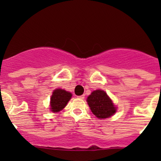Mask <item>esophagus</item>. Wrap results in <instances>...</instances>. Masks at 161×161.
Segmentation results:
<instances>
[{
	"instance_id": "34e87169",
	"label": "esophagus",
	"mask_w": 161,
	"mask_h": 161,
	"mask_svg": "<svg viewBox=\"0 0 161 161\" xmlns=\"http://www.w3.org/2000/svg\"><path fill=\"white\" fill-rule=\"evenodd\" d=\"M78 98H80V99H84V98H85V95H80V96H78Z\"/></svg>"
}]
</instances>
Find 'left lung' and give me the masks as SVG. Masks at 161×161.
I'll return each mask as SVG.
<instances>
[{"label": "left lung", "instance_id": "left-lung-1", "mask_svg": "<svg viewBox=\"0 0 161 161\" xmlns=\"http://www.w3.org/2000/svg\"><path fill=\"white\" fill-rule=\"evenodd\" d=\"M88 106L92 112L99 119L108 118L116 112V108L106 92L102 90H96L87 98Z\"/></svg>", "mask_w": 161, "mask_h": 161}]
</instances>
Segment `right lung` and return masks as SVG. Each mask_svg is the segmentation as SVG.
Returning <instances> with one entry per match:
<instances>
[{
	"instance_id": "obj_1",
	"label": "right lung",
	"mask_w": 161,
	"mask_h": 161,
	"mask_svg": "<svg viewBox=\"0 0 161 161\" xmlns=\"http://www.w3.org/2000/svg\"><path fill=\"white\" fill-rule=\"evenodd\" d=\"M72 97V94L64 89L54 90L51 98V110L56 113L63 110Z\"/></svg>"
}]
</instances>
